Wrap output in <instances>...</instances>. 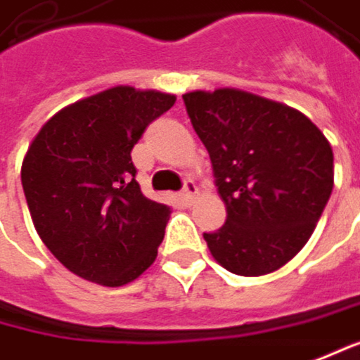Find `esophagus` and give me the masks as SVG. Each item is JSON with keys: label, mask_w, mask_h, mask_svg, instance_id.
<instances>
[{"label": "esophagus", "mask_w": 360, "mask_h": 360, "mask_svg": "<svg viewBox=\"0 0 360 360\" xmlns=\"http://www.w3.org/2000/svg\"><path fill=\"white\" fill-rule=\"evenodd\" d=\"M198 194V186L194 184V180H186L184 191H182V200L184 202H193V198Z\"/></svg>", "instance_id": "34e87169"}]
</instances>
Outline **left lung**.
Returning <instances> with one entry per match:
<instances>
[{"label": "left lung", "mask_w": 360, "mask_h": 360, "mask_svg": "<svg viewBox=\"0 0 360 360\" xmlns=\"http://www.w3.org/2000/svg\"><path fill=\"white\" fill-rule=\"evenodd\" d=\"M205 143L227 219L205 233L213 258L240 276L285 266L311 238L334 186V153L295 108L236 88L182 96Z\"/></svg>", "instance_id": "8db88e82"}]
</instances>
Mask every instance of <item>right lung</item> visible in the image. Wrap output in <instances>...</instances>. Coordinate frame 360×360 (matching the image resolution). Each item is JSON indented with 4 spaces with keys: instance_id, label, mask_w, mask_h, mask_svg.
I'll list each match as a JSON object with an SVG mask.
<instances>
[{
    "instance_id": "right-lung-1",
    "label": "right lung",
    "mask_w": 360,
    "mask_h": 360,
    "mask_svg": "<svg viewBox=\"0 0 360 360\" xmlns=\"http://www.w3.org/2000/svg\"><path fill=\"white\" fill-rule=\"evenodd\" d=\"M176 96L116 86L53 115L28 145L22 186L42 244L73 274L122 287L158 256L169 207L147 198L131 151Z\"/></svg>"
}]
</instances>
